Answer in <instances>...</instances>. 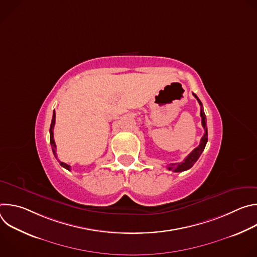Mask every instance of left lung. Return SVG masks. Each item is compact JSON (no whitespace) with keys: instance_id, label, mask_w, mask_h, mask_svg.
Here are the masks:
<instances>
[{"instance_id":"left-lung-1","label":"left lung","mask_w":257,"mask_h":257,"mask_svg":"<svg viewBox=\"0 0 257 257\" xmlns=\"http://www.w3.org/2000/svg\"><path fill=\"white\" fill-rule=\"evenodd\" d=\"M194 97L198 100L199 104H200V117H201V124H202V127L205 131V133L203 134L201 140H200V143L199 145L197 146L196 149H194L186 158L185 160L183 161L182 163H175V164H169L168 165V169L170 171H174V172H183V171H186V170H189L195 163L196 161L199 159L200 155L202 154L205 145H206V142H207V127H206V117H205V114H204V111L202 108V103L200 101V99L197 97V95L195 93H193Z\"/></svg>"}]
</instances>
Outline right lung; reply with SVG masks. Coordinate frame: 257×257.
I'll return each mask as SVG.
<instances>
[{"mask_svg": "<svg viewBox=\"0 0 257 257\" xmlns=\"http://www.w3.org/2000/svg\"><path fill=\"white\" fill-rule=\"evenodd\" d=\"M55 122H56V113H55V111H54V113H53V119H52V123H51V127H50V142H51V145H52V150H53L54 156H55L56 159H57V156H56V143H55V140H54V132H53L54 126H55ZM59 163H60V165H61L63 168H65L66 170L70 171L71 167H70L69 165H67V164H65V163H63V162H60V161H59Z\"/></svg>", "mask_w": 257, "mask_h": 257, "instance_id": "obj_1", "label": "right lung"}]
</instances>
